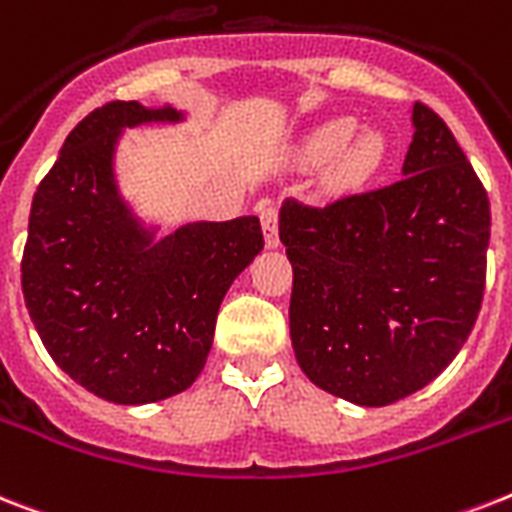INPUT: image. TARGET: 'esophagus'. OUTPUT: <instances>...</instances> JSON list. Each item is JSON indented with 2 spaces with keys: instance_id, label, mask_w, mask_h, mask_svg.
<instances>
[{
  "instance_id": "esophagus-1",
  "label": "esophagus",
  "mask_w": 512,
  "mask_h": 512,
  "mask_svg": "<svg viewBox=\"0 0 512 512\" xmlns=\"http://www.w3.org/2000/svg\"><path fill=\"white\" fill-rule=\"evenodd\" d=\"M260 220H263L265 231V244L268 247H278V205L276 202H263L260 207Z\"/></svg>"
}]
</instances>
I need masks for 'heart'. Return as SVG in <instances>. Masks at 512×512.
Masks as SVG:
<instances>
[{
    "instance_id": "1",
    "label": "heart",
    "mask_w": 512,
    "mask_h": 512,
    "mask_svg": "<svg viewBox=\"0 0 512 512\" xmlns=\"http://www.w3.org/2000/svg\"><path fill=\"white\" fill-rule=\"evenodd\" d=\"M355 118H334L315 128L307 139V155L313 160L336 158V178L342 184H363L384 160V139L378 131H360Z\"/></svg>"
}]
</instances>
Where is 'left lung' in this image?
<instances>
[{
    "label": "left lung",
    "instance_id": "left-lung-1",
    "mask_svg": "<svg viewBox=\"0 0 512 512\" xmlns=\"http://www.w3.org/2000/svg\"><path fill=\"white\" fill-rule=\"evenodd\" d=\"M402 178L326 205L286 199L289 331L323 392L384 407L452 363L479 318L489 197L431 107L413 105Z\"/></svg>",
    "mask_w": 512,
    "mask_h": 512
}]
</instances>
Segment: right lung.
Returning <instances> with one entry per match:
<instances>
[{"mask_svg":"<svg viewBox=\"0 0 512 512\" xmlns=\"http://www.w3.org/2000/svg\"><path fill=\"white\" fill-rule=\"evenodd\" d=\"M178 118L139 102L91 110L33 194L20 263L28 315L54 363L118 405L194 384L228 286L265 244L255 215L191 223L157 244L128 215L112 181L120 128Z\"/></svg>","mask_w":512,"mask_h":512,"instance_id":"right-lung-1","label":"right lung"}]
</instances>
